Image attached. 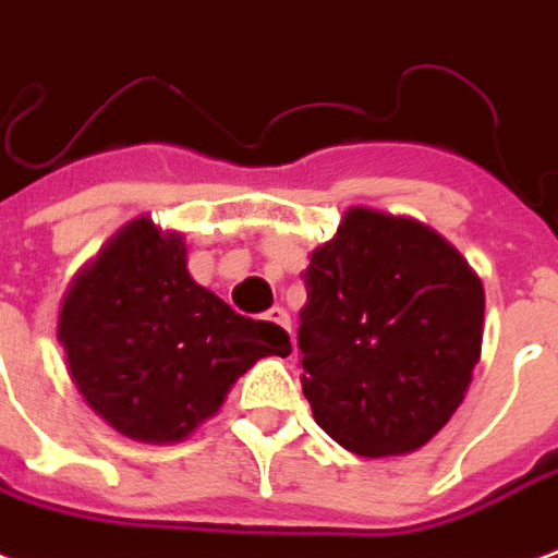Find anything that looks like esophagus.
Segmentation results:
<instances>
[{"mask_svg": "<svg viewBox=\"0 0 558 558\" xmlns=\"http://www.w3.org/2000/svg\"><path fill=\"white\" fill-rule=\"evenodd\" d=\"M266 319H271L275 325H280V328H287V331H290V313L283 311V307H271V311L266 313Z\"/></svg>", "mask_w": 558, "mask_h": 558, "instance_id": "esophagus-1", "label": "esophagus"}]
</instances>
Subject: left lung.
<instances>
[{"mask_svg":"<svg viewBox=\"0 0 558 558\" xmlns=\"http://www.w3.org/2000/svg\"><path fill=\"white\" fill-rule=\"evenodd\" d=\"M301 390L354 456L414 452L447 426L482 352L485 290L411 218L354 206L304 271Z\"/></svg>","mask_w":558,"mask_h":558,"instance_id":"left-lung-1","label":"left lung"}]
</instances>
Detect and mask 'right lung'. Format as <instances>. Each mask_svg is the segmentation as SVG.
I'll return each mask as SVG.
<instances>
[{
	"label": "right lung",
	"instance_id": "1",
	"mask_svg": "<svg viewBox=\"0 0 558 558\" xmlns=\"http://www.w3.org/2000/svg\"><path fill=\"white\" fill-rule=\"evenodd\" d=\"M59 340L85 402L147 444L183 440L254 361L292 352L280 325L239 316L197 287L183 239L150 218L123 227L76 278Z\"/></svg>",
	"mask_w": 558,
	"mask_h": 558
}]
</instances>
